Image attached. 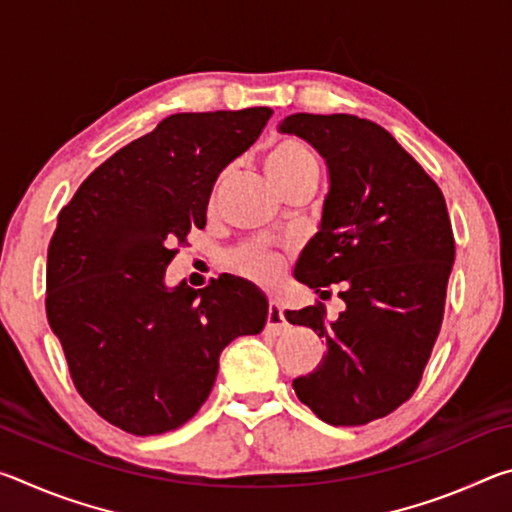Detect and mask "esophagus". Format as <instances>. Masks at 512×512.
Masks as SVG:
<instances>
[{"mask_svg": "<svg viewBox=\"0 0 512 512\" xmlns=\"http://www.w3.org/2000/svg\"><path fill=\"white\" fill-rule=\"evenodd\" d=\"M284 327H287V320H284L280 302L271 300V302H268V314H266V332L268 334H280Z\"/></svg>", "mask_w": 512, "mask_h": 512, "instance_id": "34e87169", "label": "esophagus"}]
</instances>
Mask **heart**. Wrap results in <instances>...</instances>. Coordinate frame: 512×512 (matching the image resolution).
I'll list each match as a JSON object with an SVG mask.
<instances>
[{
  "instance_id": "obj_1",
  "label": "heart",
  "mask_w": 512,
  "mask_h": 512,
  "mask_svg": "<svg viewBox=\"0 0 512 512\" xmlns=\"http://www.w3.org/2000/svg\"><path fill=\"white\" fill-rule=\"evenodd\" d=\"M264 167L271 183L280 189L302 178H318V158L314 149L298 137H282L266 153ZM232 266L250 280L273 282L282 271L280 255L262 246H244L232 253Z\"/></svg>"
}]
</instances>
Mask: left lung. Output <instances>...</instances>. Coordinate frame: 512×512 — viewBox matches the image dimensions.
I'll list each match as a JSON object with an SVG mask.
<instances>
[{
  "mask_svg": "<svg viewBox=\"0 0 512 512\" xmlns=\"http://www.w3.org/2000/svg\"><path fill=\"white\" fill-rule=\"evenodd\" d=\"M280 133L309 142L329 171L320 228L296 280L320 298L341 284L345 302L336 320L325 318L323 302L284 311L327 348L293 391L327 424H368L415 393L443 325L456 253L445 196L375 121L296 112Z\"/></svg>",
  "mask_w": 512,
  "mask_h": 512,
  "instance_id": "obj_1",
  "label": "left lung"
}]
</instances>
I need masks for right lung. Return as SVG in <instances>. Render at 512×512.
<instances>
[{
    "mask_svg": "<svg viewBox=\"0 0 512 512\" xmlns=\"http://www.w3.org/2000/svg\"><path fill=\"white\" fill-rule=\"evenodd\" d=\"M271 108L180 112L94 169L58 214L47 320L76 391L135 436L173 431L210 395L223 348L259 334L268 302L248 280L169 289L164 271L205 228L212 187Z\"/></svg>",
    "mask_w": 512,
    "mask_h": 512,
    "instance_id": "add662e5",
    "label": "right lung"
}]
</instances>
